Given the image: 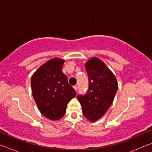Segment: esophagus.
I'll use <instances>...</instances> for the list:
<instances>
[{"label":"esophagus","instance_id":"esophagus-1","mask_svg":"<svg viewBox=\"0 0 152 152\" xmlns=\"http://www.w3.org/2000/svg\"><path fill=\"white\" fill-rule=\"evenodd\" d=\"M74 90H75V91H76L77 90H78V86H77V85H75V86H74Z\"/></svg>","mask_w":152,"mask_h":152}]
</instances>
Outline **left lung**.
<instances>
[{"label": "left lung", "mask_w": 152, "mask_h": 152, "mask_svg": "<svg viewBox=\"0 0 152 152\" xmlns=\"http://www.w3.org/2000/svg\"><path fill=\"white\" fill-rule=\"evenodd\" d=\"M89 85L87 93L78 95L82 113L91 122L103 116L112 104L118 89L117 79L103 61L96 57L85 64Z\"/></svg>", "instance_id": "left-lung-1"}]
</instances>
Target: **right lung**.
<instances>
[{
	"label": "right lung",
	"instance_id": "right-lung-1",
	"mask_svg": "<svg viewBox=\"0 0 152 152\" xmlns=\"http://www.w3.org/2000/svg\"><path fill=\"white\" fill-rule=\"evenodd\" d=\"M64 60L54 58L36 70L31 79L33 99L48 119L57 121L65 115L67 104L76 95L62 72Z\"/></svg>",
	"mask_w": 152,
	"mask_h": 152
}]
</instances>
